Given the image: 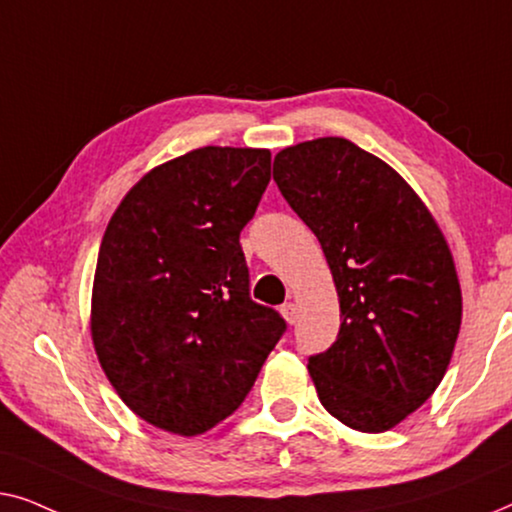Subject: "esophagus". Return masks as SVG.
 I'll list each match as a JSON object with an SVG mask.
<instances>
[{"label": "esophagus", "instance_id": "esophagus-1", "mask_svg": "<svg viewBox=\"0 0 512 512\" xmlns=\"http://www.w3.org/2000/svg\"><path fill=\"white\" fill-rule=\"evenodd\" d=\"M280 313H283V318L294 325V320H297V306H294V301H285L283 306H280Z\"/></svg>", "mask_w": 512, "mask_h": 512}]
</instances>
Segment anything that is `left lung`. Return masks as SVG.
<instances>
[{
  "mask_svg": "<svg viewBox=\"0 0 512 512\" xmlns=\"http://www.w3.org/2000/svg\"><path fill=\"white\" fill-rule=\"evenodd\" d=\"M273 181L334 276L341 329L308 357L318 397L380 434L427 401L462 325V290L436 220L390 164L341 136L280 150Z\"/></svg>",
  "mask_w": 512,
  "mask_h": 512,
  "instance_id": "left-lung-1",
  "label": "left lung"
}]
</instances>
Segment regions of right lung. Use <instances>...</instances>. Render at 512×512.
Listing matches in <instances>:
<instances>
[{"label":"right lung","instance_id":"add662e5","mask_svg":"<svg viewBox=\"0 0 512 512\" xmlns=\"http://www.w3.org/2000/svg\"><path fill=\"white\" fill-rule=\"evenodd\" d=\"M271 181V153L206 146L141 178L106 227L92 285V341L141 420L197 436L253 390L285 334L250 299L239 236Z\"/></svg>","mask_w":512,"mask_h":512}]
</instances>
